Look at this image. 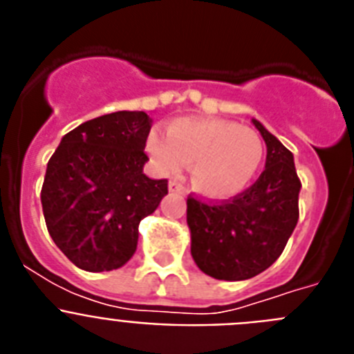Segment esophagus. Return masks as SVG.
I'll use <instances>...</instances> for the list:
<instances>
[{
    "label": "esophagus",
    "instance_id": "obj_1",
    "mask_svg": "<svg viewBox=\"0 0 354 354\" xmlns=\"http://www.w3.org/2000/svg\"><path fill=\"white\" fill-rule=\"evenodd\" d=\"M170 192L184 193V192H186V187H184L180 183H177V180H170Z\"/></svg>",
    "mask_w": 354,
    "mask_h": 354
}]
</instances>
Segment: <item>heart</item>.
I'll use <instances>...</instances> for the list:
<instances>
[{"label":"heart","instance_id":"1","mask_svg":"<svg viewBox=\"0 0 354 354\" xmlns=\"http://www.w3.org/2000/svg\"><path fill=\"white\" fill-rule=\"evenodd\" d=\"M156 165L174 174L189 165L192 184L209 198L239 195L255 179L264 159V143L250 127L220 118H183L174 122L167 138L149 136Z\"/></svg>","mask_w":354,"mask_h":354}]
</instances>
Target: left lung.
Instances as JSON below:
<instances>
[{
    "instance_id": "8db88e82",
    "label": "left lung",
    "mask_w": 354,
    "mask_h": 354,
    "mask_svg": "<svg viewBox=\"0 0 354 354\" xmlns=\"http://www.w3.org/2000/svg\"><path fill=\"white\" fill-rule=\"evenodd\" d=\"M268 147L266 168L255 183L223 202L187 196L192 255L218 280H248L268 270L286 248L298 223L301 180L292 152L261 122L253 120Z\"/></svg>"
}]
</instances>
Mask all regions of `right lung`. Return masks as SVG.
Returning a JSON list of instances; mask_svg holds the SVG:
<instances>
[{
  "instance_id": "obj_1",
  "label": "right lung",
  "mask_w": 354,
  "mask_h": 354,
  "mask_svg": "<svg viewBox=\"0 0 354 354\" xmlns=\"http://www.w3.org/2000/svg\"><path fill=\"white\" fill-rule=\"evenodd\" d=\"M145 111H115L84 122L62 138L44 177L42 211L49 236L80 270L101 273L126 264L138 225L168 193L143 165L150 133Z\"/></svg>"
}]
</instances>
